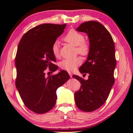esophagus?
<instances>
[{
    "label": "esophagus",
    "mask_w": 133,
    "mask_h": 133,
    "mask_svg": "<svg viewBox=\"0 0 133 133\" xmlns=\"http://www.w3.org/2000/svg\"><path fill=\"white\" fill-rule=\"evenodd\" d=\"M68 73H69V74H70V76L71 77H72V73L71 72H68Z\"/></svg>",
    "instance_id": "34e87169"
}]
</instances>
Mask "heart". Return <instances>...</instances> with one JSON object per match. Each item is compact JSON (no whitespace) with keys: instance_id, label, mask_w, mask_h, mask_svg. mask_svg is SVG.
I'll list each match as a JSON object with an SVG mask.
<instances>
[{"instance_id":"b5f03b06","label":"heart","mask_w":133,"mask_h":133,"mask_svg":"<svg viewBox=\"0 0 133 133\" xmlns=\"http://www.w3.org/2000/svg\"><path fill=\"white\" fill-rule=\"evenodd\" d=\"M64 40L74 46H76L77 52L81 55H87L90 50L89 45L85 42V37L82 34L75 30H71L65 36ZM52 52L56 57L59 56V42L56 41L52 43L51 47ZM82 62L81 57H77L72 59H63L59 63V67L62 70L72 71Z\"/></svg>"}]
</instances>
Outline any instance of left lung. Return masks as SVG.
Segmentation results:
<instances>
[{
    "label": "left lung",
    "mask_w": 133,
    "mask_h": 133,
    "mask_svg": "<svg viewBox=\"0 0 133 133\" xmlns=\"http://www.w3.org/2000/svg\"><path fill=\"white\" fill-rule=\"evenodd\" d=\"M76 30L87 34L90 50L87 61L79 68L81 73L89 74L88 79L72 76L81 83L79 90L74 93V99L78 108L91 112L106 102L114 83L115 46L111 35L98 22H85Z\"/></svg>",
    "instance_id": "left-lung-1"
}]
</instances>
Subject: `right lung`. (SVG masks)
Wrapping results in <instances>:
<instances>
[{
    "instance_id": "right-lung-1",
    "label": "right lung",
    "mask_w": 133,
    "mask_h": 133,
    "mask_svg": "<svg viewBox=\"0 0 133 133\" xmlns=\"http://www.w3.org/2000/svg\"><path fill=\"white\" fill-rule=\"evenodd\" d=\"M65 27L66 24L39 25L28 31L18 45L16 86L25 106L36 113H45L53 108L56 90L70 78L64 70L48 77L44 72L47 67L52 72L58 69L54 64L56 59L51 47Z\"/></svg>"
}]
</instances>
